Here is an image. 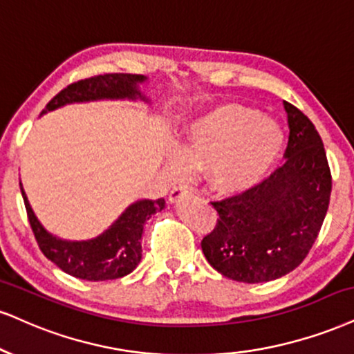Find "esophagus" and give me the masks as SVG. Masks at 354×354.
I'll return each mask as SVG.
<instances>
[{"label": "esophagus", "instance_id": "1", "mask_svg": "<svg viewBox=\"0 0 354 354\" xmlns=\"http://www.w3.org/2000/svg\"><path fill=\"white\" fill-rule=\"evenodd\" d=\"M190 194V189L187 185H184V184H178V185H174V189L170 190V197H169V200L172 203H176V202H178V198L180 197H184V195H189Z\"/></svg>", "mask_w": 354, "mask_h": 354}]
</instances>
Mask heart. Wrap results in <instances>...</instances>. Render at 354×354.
<instances>
[{
  "label": "heart",
  "instance_id": "obj_1",
  "mask_svg": "<svg viewBox=\"0 0 354 354\" xmlns=\"http://www.w3.org/2000/svg\"><path fill=\"white\" fill-rule=\"evenodd\" d=\"M283 146L277 124L254 108L225 104L190 124L174 149L169 170L177 174L208 169L213 189L239 194L266 177Z\"/></svg>",
  "mask_w": 354,
  "mask_h": 354
}]
</instances>
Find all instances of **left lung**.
Returning a JSON list of instances; mask_svg holds the SVG:
<instances>
[{
	"label": "left lung",
	"mask_w": 354,
	"mask_h": 354,
	"mask_svg": "<svg viewBox=\"0 0 354 354\" xmlns=\"http://www.w3.org/2000/svg\"><path fill=\"white\" fill-rule=\"evenodd\" d=\"M283 108L286 162L251 189L212 202L218 220L202 251L213 269L238 282H269L294 270L328 210L331 172L320 134L299 108L289 102Z\"/></svg>",
	"instance_id": "left-lung-1"
}]
</instances>
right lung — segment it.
<instances>
[{"mask_svg":"<svg viewBox=\"0 0 354 354\" xmlns=\"http://www.w3.org/2000/svg\"><path fill=\"white\" fill-rule=\"evenodd\" d=\"M146 77L136 73H104L85 80H78L57 93L42 115L67 103L90 102L102 98H136L141 97L138 84ZM142 98V97H141ZM21 185V184H19ZM26 212L30 228L42 254L57 268L84 281H111L128 276L138 268L142 256L141 236L144 223L154 213L164 208V198L139 200L126 208V212L98 238L88 241H64L47 233L39 223L21 185Z\"/></svg>","mask_w":354,"mask_h":354,"instance_id":"1","label":"right lung"}]
</instances>
